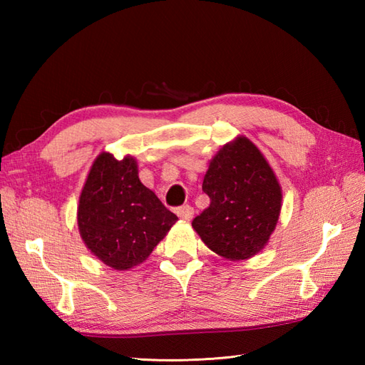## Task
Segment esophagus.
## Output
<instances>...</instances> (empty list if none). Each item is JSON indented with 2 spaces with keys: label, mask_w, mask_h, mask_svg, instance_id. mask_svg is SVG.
Wrapping results in <instances>:
<instances>
[{
  "label": "esophagus",
  "mask_w": 365,
  "mask_h": 365,
  "mask_svg": "<svg viewBox=\"0 0 365 365\" xmlns=\"http://www.w3.org/2000/svg\"><path fill=\"white\" fill-rule=\"evenodd\" d=\"M192 215H195V208H192L191 205H182L177 208V216L185 221H191Z\"/></svg>",
  "instance_id": "esophagus-1"
}]
</instances>
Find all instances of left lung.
Segmentation results:
<instances>
[{
    "label": "left lung",
    "instance_id": "8db88e82",
    "mask_svg": "<svg viewBox=\"0 0 365 365\" xmlns=\"http://www.w3.org/2000/svg\"><path fill=\"white\" fill-rule=\"evenodd\" d=\"M202 191L210 205L191 224L213 252L243 260L268 243L282 195L273 169L250 139L237 138L215 155Z\"/></svg>",
    "mask_w": 365,
    "mask_h": 365
}]
</instances>
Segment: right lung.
<instances>
[{"mask_svg": "<svg viewBox=\"0 0 365 365\" xmlns=\"http://www.w3.org/2000/svg\"><path fill=\"white\" fill-rule=\"evenodd\" d=\"M175 221L139 180L133 157L98 155L80 196L78 227L83 242L105 265L128 269L144 262Z\"/></svg>", "mask_w": 365, "mask_h": 365, "instance_id": "add662e5", "label": "right lung"}]
</instances>
